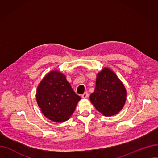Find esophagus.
<instances>
[{
    "label": "esophagus",
    "instance_id": "1",
    "mask_svg": "<svg viewBox=\"0 0 158 158\" xmlns=\"http://www.w3.org/2000/svg\"><path fill=\"white\" fill-rule=\"evenodd\" d=\"M88 92H85L83 94H82V95H81V97H82V98H85L88 97Z\"/></svg>",
    "mask_w": 158,
    "mask_h": 158
}]
</instances>
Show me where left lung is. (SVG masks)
<instances>
[{
	"label": "left lung",
	"mask_w": 158,
	"mask_h": 158,
	"mask_svg": "<svg viewBox=\"0 0 158 158\" xmlns=\"http://www.w3.org/2000/svg\"><path fill=\"white\" fill-rule=\"evenodd\" d=\"M89 98L97 111L110 117L122 109L126 99V90L116 74L104 68L97 74L95 89Z\"/></svg>",
	"instance_id": "obj_1"
}]
</instances>
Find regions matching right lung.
<instances>
[{"instance_id":"add662e5","label":"right lung","mask_w":158,"mask_h":158,"mask_svg":"<svg viewBox=\"0 0 158 158\" xmlns=\"http://www.w3.org/2000/svg\"><path fill=\"white\" fill-rule=\"evenodd\" d=\"M80 99L64 75L57 71L48 73L37 88L38 105L45 117L54 122L69 120Z\"/></svg>"}]
</instances>
